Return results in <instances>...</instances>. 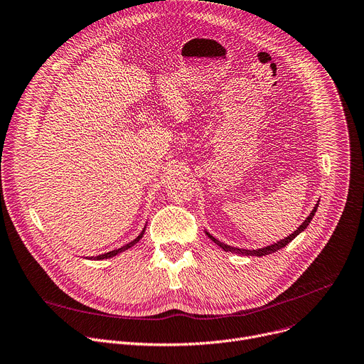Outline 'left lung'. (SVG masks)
<instances>
[{
	"mask_svg": "<svg viewBox=\"0 0 364 364\" xmlns=\"http://www.w3.org/2000/svg\"><path fill=\"white\" fill-rule=\"evenodd\" d=\"M319 203V202H318ZM318 203L315 205V208L312 209V212H311V215L305 219V222L297 228L293 234H290L287 238H284V240H280L279 242H276V244H273V245H269V247H266V248H259V250H244V248H235V247H230V245H226V244H223V242H220V241H218L216 238H213L209 232H206V235L216 244V245H219L222 250H225V251H229V252H235V254H241V255H254V257H262V255H269V254H272V252H276V251H279V250H282V248H284L290 241H293V238H296L297 235H299L302 230H305L306 228H308V225L311 223V220H312V218H314V215H315V212H316V209H318Z\"/></svg>",
	"mask_w": 364,
	"mask_h": 364,
	"instance_id": "obj_1",
	"label": "left lung"
}]
</instances>
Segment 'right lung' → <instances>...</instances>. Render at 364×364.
Segmentation results:
<instances>
[{"label":"right lung","instance_id":"1","mask_svg":"<svg viewBox=\"0 0 364 364\" xmlns=\"http://www.w3.org/2000/svg\"><path fill=\"white\" fill-rule=\"evenodd\" d=\"M144 232H145V229L142 230V232L138 235V238L136 240H134L132 242H129V244H126V245H123L122 248H117V250H113V251H110V252H106V254H100V255H97V257H91L90 259H105V258H110V257H114V255H117L119 252H122V251H126L127 248H130L132 245H135L142 237H144Z\"/></svg>","mask_w":364,"mask_h":364}]
</instances>
